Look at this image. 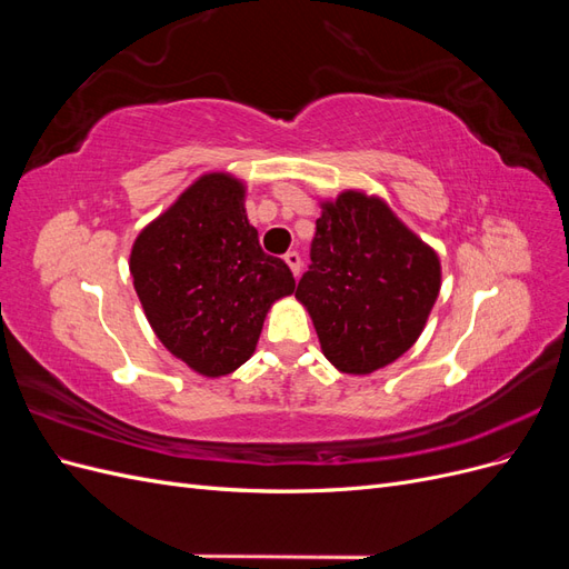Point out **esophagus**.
Instances as JSON below:
<instances>
[{"instance_id":"34e87169","label":"esophagus","mask_w":569,"mask_h":569,"mask_svg":"<svg viewBox=\"0 0 569 569\" xmlns=\"http://www.w3.org/2000/svg\"><path fill=\"white\" fill-rule=\"evenodd\" d=\"M284 263L289 266V270L295 272V278H297V274L301 272V256L297 251H289V253H284Z\"/></svg>"}]
</instances>
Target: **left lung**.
I'll return each mask as SVG.
<instances>
[{"instance_id": "1", "label": "left lung", "mask_w": 569, "mask_h": 569, "mask_svg": "<svg viewBox=\"0 0 569 569\" xmlns=\"http://www.w3.org/2000/svg\"><path fill=\"white\" fill-rule=\"evenodd\" d=\"M320 209L297 299L325 358L339 372L370 375L422 335L441 289L439 256L375 194L347 189Z\"/></svg>"}]
</instances>
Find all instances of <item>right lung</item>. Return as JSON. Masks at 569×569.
Wrapping results in <instances>:
<instances>
[{
	"label": "right lung",
	"mask_w": 569,
	"mask_h": 569,
	"mask_svg": "<svg viewBox=\"0 0 569 569\" xmlns=\"http://www.w3.org/2000/svg\"><path fill=\"white\" fill-rule=\"evenodd\" d=\"M247 187L206 173L137 234L130 274L153 335L203 377L247 363L270 306L295 295L282 258L268 256L244 209Z\"/></svg>",
	"instance_id": "obj_1"
}]
</instances>
